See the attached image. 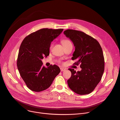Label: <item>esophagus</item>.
I'll use <instances>...</instances> for the list:
<instances>
[{"label": "esophagus", "mask_w": 120, "mask_h": 120, "mask_svg": "<svg viewBox=\"0 0 120 120\" xmlns=\"http://www.w3.org/2000/svg\"><path fill=\"white\" fill-rule=\"evenodd\" d=\"M60 70H61V71H64L65 70H66V69L64 68H60Z\"/></svg>", "instance_id": "esophagus-1"}]
</instances>
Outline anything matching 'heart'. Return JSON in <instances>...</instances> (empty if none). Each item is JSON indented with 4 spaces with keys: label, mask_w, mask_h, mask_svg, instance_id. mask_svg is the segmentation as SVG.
I'll use <instances>...</instances> for the list:
<instances>
[{
    "label": "heart",
    "mask_w": 120,
    "mask_h": 120,
    "mask_svg": "<svg viewBox=\"0 0 120 120\" xmlns=\"http://www.w3.org/2000/svg\"><path fill=\"white\" fill-rule=\"evenodd\" d=\"M61 42H62V44L64 46H66V45H68L70 43H71V41H69V40L67 39H64L62 40ZM52 46H53V44H52L50 46V49H51L52 48Z\"/></svg>",
    "instance_id": "heart-1"
}]
</instances>
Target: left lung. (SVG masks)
Here are the masks:
<instances>
[{"label":"left lung","mask_w":120,"mask_h":120,"mask_svg":"<svg viewBox=\"0 0 120 120\" xmlns=\"http://www.w3.org/2000/svg\"><path fill=\"white\" fill-rule=\"evenodd\" d=\"M75 47L72 60L75 65L80 64L82 70L76 72L69 68L71 76L68 84L73 92L80 95L93 92L101 81L104 71V57L102 48L97 40L83 32L68 29L64 32Z\"/></svg>","instance_id":"1"}]
</instances>
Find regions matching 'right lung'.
Listing matches in <instances>:
<instances>
[{
	"mask_svg": "<svg viewBox=\"0 0 120 120\" xmlns=\"http://www.w3.org/2000/svg\"><path fill=\"white\" fill-rule=\"evenodd\" d=\"M63 30L42 28L28 35L22 41L17 66L22 78L31 90L39 92L48 88L60 73L57 66L45 68L41 59L49 56L51 42Z\"/></svg>",
	"mask_w": 120,
	"mask_h": 120,
	"instance_id": "obj_1",
	"label": "right lung"
}]
</instances>
